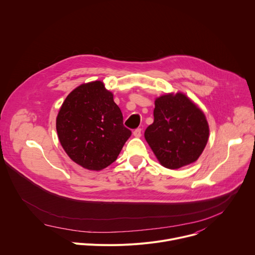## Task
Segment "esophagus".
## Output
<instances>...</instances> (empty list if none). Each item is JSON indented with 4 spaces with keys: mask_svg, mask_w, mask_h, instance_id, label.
I'll list each match as a JSON object with an SVG mask.
<instances>
[{
    "mask_svg": "<svg viewBox=\"0 0 255 255\" xmlns=\"http://www.w3.org/2000/svg\"><path fill=\"white\" fill-rule=\"evenodd\" d=\"M141 134H142V129H141V128H137V129H135V130L133 131V135H134L135 137H137V138L141 137Z\"/></svg>",
    "mask_w": 255,
    "mask_h": 255,
    "instance_id": "esophagus-1",
    "label": "esophagus"
}]
</instances>
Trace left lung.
<instances>
[{"label":"left lung","instance_id":"obj_1","mask_svg":"<svg viewBox=\"0 0 255 255\" xmlns=\"http://www.w3.org/2000/svg\"><path fill=\"white\" fill-rule=\"evenodd\" d=\"M154 121L144 132L159 163L177 169L195 162L209 139V124L201 109L185 94L155 99Z\"/></svg>","mask_w":255,"mask_h":255}]
</instances>
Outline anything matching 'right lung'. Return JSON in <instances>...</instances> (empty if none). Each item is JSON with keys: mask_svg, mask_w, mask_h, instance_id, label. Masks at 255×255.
Instances as JSON below:
<instances>
[{"mask_svg": "<svg viewBox=\"0 0 255 255\" xmlns=\"http://www.w3.org/2000/svg\"><path fill=\"white\" fill-rule=\"evenodd\" d=\"M56 131L69 158L89 170H102L113 163L131 131L104 83L83 84L70 92L56 117Z\"/></svg>", "mask_w": 255, "mask_h": 255, "instance_id": "right-lung-1", "label": "right lung"}]
</instances>
